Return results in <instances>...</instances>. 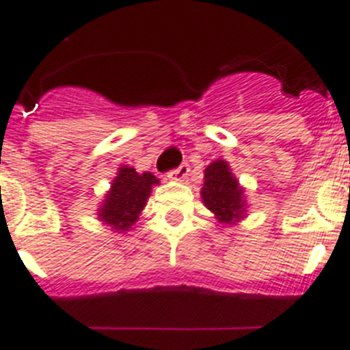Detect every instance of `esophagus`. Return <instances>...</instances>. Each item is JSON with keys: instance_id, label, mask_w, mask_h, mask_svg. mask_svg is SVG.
<instances>
[{"instance_id": "obj_1", "label": "esophagus", "mask_w": 350, "mask_h": 350, "mask_svg": "<svg viewBox=\"0 0 350 350\" xmlns=\"http://www.w3.org/2000/svg\"><path fill=\"white\" fill-rule=\"evenodd\" d=\"M188 172H190V165L185 162V164H180L178 167H175V170L167 173V177L172 178V180H183L188 175Z\"/></svg>"}]
</instances>
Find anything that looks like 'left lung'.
Returning <instances> with one entry per match:
<instances>
[{
    "label": "left lung",
    "instance_id": "left-lung-1",
    "mask_svg": "<svg viewBox=\"0 0 350 350\" xmlns=\"http://www.w3.org/2000/svg\"><path fill=\"white\" fill-rule=\"evenodd\" d=\"M204 206L214 212L217 221L232 223L245 212L243 190L225 160H215L204 170V185L201 190Z\"/></svg>",
    "mask_w": 350,
    "mask_h": 350
}]
</instances>
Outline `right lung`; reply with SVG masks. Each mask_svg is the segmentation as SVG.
Returning a JSON list of instances; mask_svg holds the SVG:
<instances>
[{
	"label": "right lung",
	"mask_w": 350,
	"mask_h": 350,
	"mask_svg": "<svg viewBox=\"0 0 350 350\" xmlns=\"http://www.w3.org/2000/svg\"><path fill=\"white\" fill-rule=\"evenodd\" d=\"M154 185H159V178L151 173L146 172L140 175L135 172V167H120L118 177L107 193L103 208L99 210L101 221L116 230H129L146 206L147 197Z\"/></svg>",
	"instance_id": "right-lung-1"
}]
</instances>
